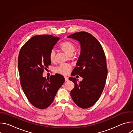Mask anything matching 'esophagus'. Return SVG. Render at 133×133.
I'll use <instances>...</instances> for the list:
<instances>
[{
    "label": "esophagus",
    "instance_id": "1",
    "mask_svg": "<svg viewBox=\"0 0 133 133\" xmlns=\"http://www.w3.org/2000/svg\"><path fill=\"white\" fill-rule=\"evenodd\" d=\"M65 78V81H68V77H66V76H65L64 77Z\"/></svg>",
    "mask_w": 133,
    "mask_h": 133
}]
</instances>
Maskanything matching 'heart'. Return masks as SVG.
Segmentation results:
<instances>
[{"label":"heart","instance_id":"1","mask_svg":"<svg viewBox=\"0 0 133 133\" xmlns=\"http://www.w3.org/2000/svg\"><path fill=\"white\" fill-rule=\"evenodd\" d=\"M61 48L68 55L71 56L75 50V46L73 43L70 41H66L63 42L60 46ZM56 52L54 49L50 50L49 52V59L51 62H54L55 59ZM71 67L70 65L64 64L59 65L55 68V72L63 75H66L69 74Z\"/></svg>","mask_w":133,"mask_h":133}]
</instances>
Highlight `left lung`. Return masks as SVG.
<instances>
[{
    "instance_id": "obj_1",
    "label": "left lung",
    "mask_w": 133,
    "mask_h": 133,
    "mask_svg": "<svg viewBox=\"0 0 133 133\" xmlns=\"http://www.w3.org/2000/svg\"><path fill=\"white\" fill-rule=\"evenodd\" d=\"M78 41L81 53L71 76L78 75L82 81L69 77L75 87L70 95L78 107L88 108L95 104L104 88L107 75L106 59L104 50L97 39L90 34L81 31L67 37Z\"/></svg>"
}]
</instances>
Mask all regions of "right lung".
Returning <instances> with one entry per match:
<instances>
[{"instance_id":"right-lung-1","label":"right lung","mask_w":133,"mask_h":133,"mask_svg":"<svg viewBox=\"0 0 133 133\" xmlns=\"http://www.w3.org/2000/svg\"><path fill=\"white\" fill-rule=\"evenodd\" d=\"M59 40V37L52 35L34 36L19 54L18 67L22 87L29 102L37 108L49 107L65 82L58 74L47 79L43 76L44 70L51 65L49 52Z\"/></svg>"}]
</instances>
